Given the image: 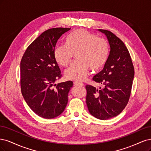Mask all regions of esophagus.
Listing matches in <instances>:
<instances>
[{
	"mask_svg": "<svg viewBox=\"0 0 151 151\" xmlns=\"http://www.w3.org/2000/svg\"><path fill=\"white\" fill-rule=\"evenodd\" d=\"M73 83L75 86H83V85H84L83 83H81L79 81H75Z\"/></svg>",
	"mask_w": 151,
	"mask_h": 151,
	"instance_id": "obj_1",
	"label": "esophagus"
}]
</instances>
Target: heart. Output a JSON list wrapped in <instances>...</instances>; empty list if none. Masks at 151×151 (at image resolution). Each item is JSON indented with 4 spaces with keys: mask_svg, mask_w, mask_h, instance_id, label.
<instances>
[{
    "mask_svg": "<svg viewBox=\"0 0 151 151\" xmlns=\"http://www.w3.org/2000/svg\"><path fill=\"white\" fill-rule=\"evenodd\" d=\"M67 45H58L54 51L56 61L63 66L71 63L74 55L78 60L65 71L68 79L81 81L88 70L101 69L107 61L109 46L104 39L85 29H78L67 37Z\"/></svg>",
    "mask_w": 151,
    "mask_h": 151,
    "instance_id": "b5f03b06",
    "label": "heart"
}]
</instances>
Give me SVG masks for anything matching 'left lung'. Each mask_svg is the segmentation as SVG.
Here are the masks:
<instances>
[{
	"label": "left lung",
	"instance_id": "8db88e82",
	"mask_svg": "<svg viewBox=\"0 0 151 151\" xmlns=\"http://www.w3.org/2000/svg\"><path fill=\"white\" fill-rule=\"evenodd\" d=\"M107 37L110 51L104 69L93 80L103 84L96 89L86 85V102L90 113L100 120L120 114L127 105L132 90L134 68L130 53L123 41L110 31L99 29Z\"/></svg>",
	"mask_w": 151,
	"mask_h": 151
}]
</instances>
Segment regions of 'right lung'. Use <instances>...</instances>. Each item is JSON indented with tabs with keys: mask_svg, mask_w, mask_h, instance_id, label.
<instances>
[{
	"mask_svg": "<svg viewBox=\"0 0 151 151\" xmlns=\"http://www.w3.org/2000/svg\"><path fill=\"white\" fill-rule=\"evenodd\" d=\"M70 29L56 27L45 31L27 47L21 61L22 95L31 109L42 118H55L64 111L73 85L71 81L55 84L62 75L55 49Z\"/></svg>",
	"mask_w": 151,
	"mask_h": 151,
	"instance_id": "obj_1",
	"label": "right lung"
}]
</instances>
